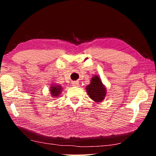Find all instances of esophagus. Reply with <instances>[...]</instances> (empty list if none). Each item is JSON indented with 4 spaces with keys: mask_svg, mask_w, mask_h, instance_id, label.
<instances>
[{
    "mask_svg": "<svg viewBox=\"0 0 156 156\" xmlns=\"http://www.w3.org/2000/svg\"><path fill=\"white\" fill-rule=\"evenodd\" d=\"M72 85L75 87H78L79 86V83L78 81H74L72 83Z\"/></svg>",
    "mask_w": 156,
    "mask_h": 156,
    "instance_id": "esophagus-1",
    "label": "esophagus"
}]
</instances>
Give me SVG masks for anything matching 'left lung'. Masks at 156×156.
Instances as JSON below:
<instances>
[{
  "mask_svg": "<svg viewBox=\"0 0 156 156\" xmlns=\"http://www.w3.org/2000/svg\"><path fill=\"white\" fill-rule=\"evenodd\" d=\"M86 91L89 98L96 102H100L105 99L107 94V89L98 76H93L90 84L86 87Z\"/></svg>",
  "mask_w": 156,
  "mask_h": 156,
  "instance_id": "1",
  "label": "left lung"
}]
</instances>
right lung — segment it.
<instances>
[{"label": "right lung", "mask_w": 156, "mask_h": 156, "mask_svg": "<svg viewBox=\"0 0 156 156\" xmlns=\"http://www.w3.org/2000/svg\"><path fill=\"white\" fill-rule=\"evenodd\" d=\"M62 87L59 84H53L50 87V94H51L52 98H56L62 92Z\"/></svg>", "instance_id": "1"}]
</instances>
